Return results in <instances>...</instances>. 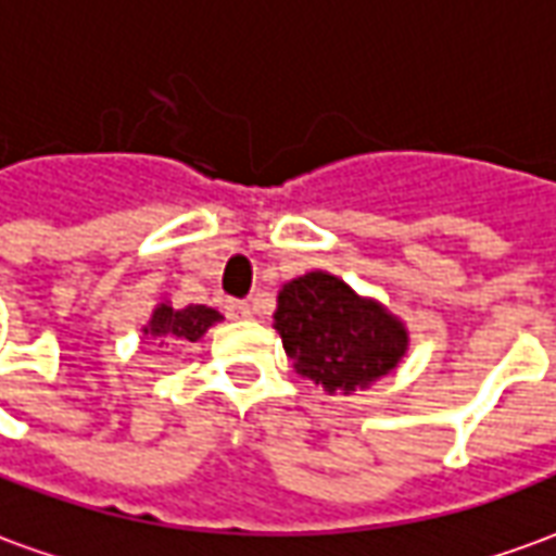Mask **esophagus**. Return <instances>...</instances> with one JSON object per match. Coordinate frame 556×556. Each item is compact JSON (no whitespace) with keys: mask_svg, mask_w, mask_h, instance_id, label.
Wrapping results in <instances>:
<instances>
[{"mask_svg":"<svg viewBox=\"0 0 556 556\" xmlns=\"http://www.w3.org/2000/svg\"><path fill=\"white\" fill-rule=\"evenodd\" d=\"M227 315L229 317H251L254 315V308H251V302L244 300H232L227 305Z\"/></svg>","mask_w":556,"mask_h":556,"instance_id":"1","label":"esophagus"}]
</instances>
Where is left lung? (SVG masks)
<instances>
[{
	"mask_svg": "<svg viewBox=\"0 0 556 556\" xmlns=\"http://www.w3.org/2000/svg\"><path fill=\"white\" fill-rule=\"evenodd\" d=\"M275 329L302 378L344 396L393 372L408 351L400 317L329 271H308L281 287Z\"/></svg>",
	"mask_w": 556,
	"mask_h": 556,
	"instance_id": "8db88e82",
	"label": "left lung"
}]
</instances>
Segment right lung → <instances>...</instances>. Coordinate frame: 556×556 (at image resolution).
<instances>
[{
	"label": "right lung",
	"instance_id": "obj_1",
	"mask_svg": "<svg viewBox=\"0 0 556 556\" xmlns=\"http://www.w3.org/2000/svg\"><path fill=\"white\" fill-rule=\"evenodd\" d=\"M220 320V312L208 305H187V308H172L168 302H160L154 315L144 327V336L154 339H178V342H199L208 327Z\"/></svg>",
	"mask_w": 556,
	"mask_h": 556
}]
</instances>
